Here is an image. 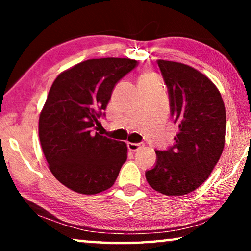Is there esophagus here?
Masks as SVG:
<instances>
[{"label": "esophagus", "instance_id": "34e87169", "mask_svg": "<svg viewBox=\"0 0 251 251\" xmlns=\"http://www.w3.org/2000/svg\"><path fill=\"white\" fill-rule=\"evenodd\" d=\"M127 146H128V150L131 151H138L139 148L142 147V144L141 143H127Z\"/></svg>", "mask_w": 251, "mask_h": 251}]
</instances>
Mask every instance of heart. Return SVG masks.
I'll return each mask as SVG.
<instances>
[{"label":"heart","instance_id":"b5f03b06","mask_svg":"<svg viewBox=\"0 0 251 251\" xmlns=\"http://www.w3.org/2000/svg\"><path fill=\"white\" fill-rule=\"evenodd\" d=\"M151 78H154V77H151V76H150V75H144V76H142V78L139 82H143V80H147V79H151Z\"/></svg>","mask_w":251,"mask_h":251}]
</instances>
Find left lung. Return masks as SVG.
I'll return each instance as SVG.
<instances>
[{"label":"left lung","mask_w":251,"mask_h":251,"mask_svg":"<svg viewBox=\"0 0 251 251\" xmlns=\"http://www.w3.org/2000/svg\"><path fill=\"white\" fill-rule=\"evenodd\" d=\"M168 88L169 106L179 131L167 151H156L148 184L167 196L194 192L212 172L225 146L226 109L211 80L181 63L157 61Z\"/></svg>","instance_id":"1"}]
</instances>
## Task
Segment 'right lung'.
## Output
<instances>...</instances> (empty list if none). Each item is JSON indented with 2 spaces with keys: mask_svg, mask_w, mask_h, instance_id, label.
<instances>
[{
  "mask_svg": "<svg viewBox=\"0 0 251 251\" xmlns=\"http://www.w3.org/2000/svg\"><path fill=\"white\" fill-rule=\"evenodd\" d=\"M129 58H93L59 74L39 121L42 150L54 177L76 193L110 188L127 159V146L94 133L120 79L137 66Z\"/></svg>",
  "mask_w": 251,
  "mask_h": 251,
  "instance_id": "add662e5",
  "label": "right lung"
}]
</instances>
